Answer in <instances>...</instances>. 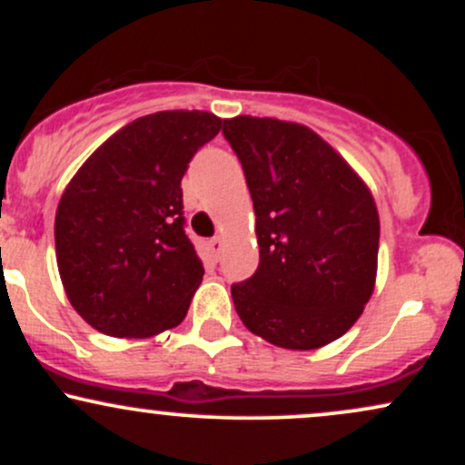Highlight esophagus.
<instances>
[{
    "instance_id": "obj_1",
    "label": "esophagus",
    "mask_w": 465,
    "mask_h": 465,
    "mask_svg": "<svg viewBox=\"0 0 465 465\" xmlns=\"http://www.w3.org/2000/svg\"><path fill=\"white\" fill-rule=\"evenodd\" d=\"M207 247H210L212 258L218 260V258H221L223 249H225V240H223V238H212L210 242H207Z\"/></svg>"
}]
</instances>
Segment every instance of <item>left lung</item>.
<instances>
[{"mask_svg":"<svg viewBox=\"0 0 465 465\" xmlns=\"http://www.w3.org/2000/svg\"><path fill=\"white\" fill-rule=\"evenodd\" d=\"M253 199L258 271L232 286L249 332L284 350H317L359 322L376 286L381 218L371 190L308 126L225 120Z\"/></svg>","mask_w":465,"mask_h":465,"instance_id":"8db88e82","label":"left lung"}]
</instances>
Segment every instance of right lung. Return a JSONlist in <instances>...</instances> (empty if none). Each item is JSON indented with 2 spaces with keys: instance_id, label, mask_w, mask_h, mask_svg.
I'll use <instances>...</instances> for the list:
<instances>
[{
  "instance_id": "right-lung-1",
  "label": "right lung",
  "mask_w": 465,
  "mask_h": 465,
  "mask_svg": "<svg viewBox=\"0 0 465 465\" xmlns=\"http://www.w3.org/2000/svg\"><path fill=\"white\" fill-rule=\"evenodd\" d=\"M221 129L207 111L137 117L67 183L54 221L58 273L98 332L146 339L185 319L205 271L183 232L181 179Z\"/></svg>"
}]
</instances>
